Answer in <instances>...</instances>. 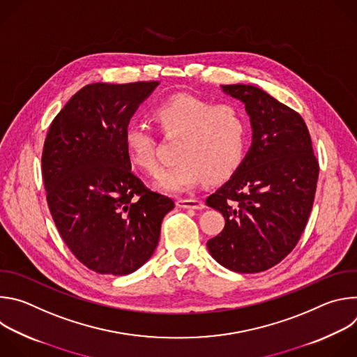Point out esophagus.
<instances>
[{"instance_id": "esophagus-1", "label": "esophagus", "mask_w": 357, "mask_h": 357, "mask_svg": "<svg viewBox=\"0 0 357 357\" xmlns=\"http://www.w3.org/2000/svg\"><path fill=\"white\" fill-rule=\"evenodd\" d=\"M176 206L182 209H195V211H202L205 208V203L199 199H178L176 200Z\"/></svg>"}]
</instances>
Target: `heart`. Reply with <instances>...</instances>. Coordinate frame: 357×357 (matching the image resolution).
<instances>
[{
	"mask_svg": "<svg viewBox=\"0 0 357 357\" xmlns=\"http://www.w3.org/2000/svg\"><path fill=\"white\" fill-rule=\"evenodd\" d=\"M154 119L169 135H181L179 158L155 179V188L181 193L203 178L218 182L229 178L243 162L248 144V120L236 105H216L193 94H174L154 109ZM130 161L145 171H158L157 141L149 127L130 123L124 130Z\"/></svg>",
	"mask_w": 357,
	"mask_h": 357,
	"instance_id": "obj_1",
	"label": "heart"
}]
</instances>
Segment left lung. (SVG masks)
<instances>
[{"instance_id":"8db88e82","label":"left lung","mask_w":357,"mask_h":357,"mask_svg":"<svg viewBox=\"0 0 357 357\" xmlns=\"http://www.w3.org/2000/svg\"><path fill=\"white\" fill-rule=\"evenodd\" d=\"M220 87L244 105L252 141L241 165L206 200L226 222L208 250L234 273H261L296 245L312 211L319 165L296 112L256 86Z\"/></svg>"}]
</instances>
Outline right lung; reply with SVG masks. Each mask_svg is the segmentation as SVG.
Returning a JSON list of instances; mask_svg holds the SVG:
<instances>
[{
    "label": "right lung",
    "mask_w": 357,
    "mask_h": 357,
    "mask_svg": "<svg viewBox=\"0 0 357 357\" xmlns=\"http://www.w3.org/2000/svg\"><path fill=\"white\" fill-rule=\"evenodd\" d=\"M160 82L91 83L49 127L42 176L54 222L75 257L98 274L127 275L154 254L175 203L132 174L124 130Z\"/></svg>",
    "instance_id": "right-lung-1"
}]
</instances>
